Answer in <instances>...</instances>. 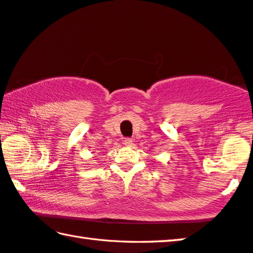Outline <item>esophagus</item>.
Listing matches in <instances>:
<instances>
[{
  "mask_svg": "<svg viewBox=\"0 0 253 253\" xmlns=\"http://www.w3.org/2000/svg\"><path fill=\"white\" fill-rule=\"evenodd\" d=\"M123 144L125 146H131L132 145V139L131 138H125L123 141Z\"/></svg>",
  "mask_w": 253,
  "mask_h": 253,
  "instance_id": "34e87169",
  "label": "esophagus"
}]
</instances>
